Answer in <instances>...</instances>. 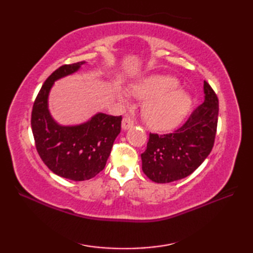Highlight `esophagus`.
Here are the masks:
<instances>
[{
	"label": "esophagus",
	"mask_w": 253,
	"mask_h": 253,
	"mask_svg": "<svg viewBox=\"0 0 253 253\" xmlns=\"http://www.w3.org/2000/svg\"><path fill=\"white\" fill-rule=\"evenodd\" d=\"M133 124H135V122H133L132 118L129 116H126V117H124L122 121V128L124 130H126V129H128V128L132 127Z\"/></svg>",
	"instance_id": "esophagus-1"
}]
</instances>
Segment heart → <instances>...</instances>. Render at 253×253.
Masks as SVG:
<instances>
[{
    "instance_id": "heart-1",
    "label": "heart",
    "mask_w": 253,
    "mask_h": 253,
    "mask_svg": "<svg viewBox=\"0 0 253 253\" xmlns=\"http://www.w3.org/2000/svg\"><path fill=\"white\" fill-rule=\"evenodd\" d=\"M130 93L143 101L142 117L153 130H169L184 120L190 109L191 99L178 80L169 75H152L132 84ZM124 102L126 93L121 94Z\"/></svg>"
}]
</instances>
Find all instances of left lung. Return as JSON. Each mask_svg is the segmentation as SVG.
I'll use <instances>...</instances> for the list:
<instances>
[{
	"instance_id": "obj_1",
	"label": "left lung",
	"mask_w": 253,
	"mask_h": 253,
	"mask_svg": "<svg viewBox=\"0 0 253 253\" xmlns=\"http://www.w3.org/2000/svg\"><path fill=\"white\" fill-rule=\"evenodd\" d=\"M204 102L174 132L150 133L141 154L142 170L158 184L179 180L193 173L212 151L215 140L218 99L207 82Z\"/></svg>"
}]
</instances>
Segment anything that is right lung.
<instances>
[{
	"mask_svg": "<svg viewBox=\"0 0 253 253\" xmlns=\"http://www.w3.org/2000/svg\"><path fill=\"white\" fill-rule=\"evenodd\" d=\"M83 64H68L53 72L42 84L31 113V129L41 160L53 173L74 181L92 178L105 168L122 124V116L104 113L76 126H62L52 118L47 109L52 85Z\"/></svg>",
	"mask_w": 253,
	"mask_h": 253,
	"instance_id": "1",
	"label": "right lung"
}]
</instances>
